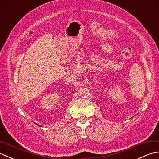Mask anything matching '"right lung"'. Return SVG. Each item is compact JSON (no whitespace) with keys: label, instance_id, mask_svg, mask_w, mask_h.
Instances as JSON below:
<instances>
[{"label":"right lung","instance_id":"1","mask_svg":"<svg viewBox=\"0 0 159 159\" xmlns=\"http://www.w3.org/2000/svg\"><path fill=\"white\" fill-rule=\"evenodd\" d=\"M35 124H36V123H35ZM37 125H38V126H39V125H37V124H36Z\"/></svg>","mask_w":159,"mask_h":159}]
</instances>
